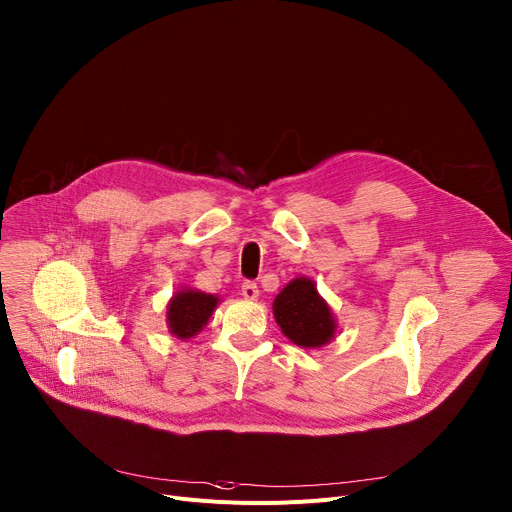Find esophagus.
Masks as SVG:
<instances>
[{
    "label": "esophagus",
    "mask_w": 512,
    "mask_h": 512,
    "mask_svg": "<svg viewBox=\"0 0 512 512\" xmlns=\"http://www.w3.org/2000/svg\"><path fill=\"white\" fill-rule=\"evenodd\" d=\"M241 294H243V298H247V300H257V296H259V288H257V284L255 282H243V286H241Z\"/></svg>",
    "instance_id": "34e87169"
}]
</instances>
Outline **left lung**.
<instances>
[{
    "label": "left lung",
    "instance_id": "1",
    "mask_svg": "<svg viewBox=\"0 0 512 512\" xmlns=\"http://www.w3.org/2000/svg\"><path fill=\"white\" fill-rule=\"evenodd\" d=\"M273 316L282 333L304 349H316L335 339L337 322L308 277H296L273 300Z\"/></svg>",
    "mask_w": 512,
    "mask_h": 512
}]
</instances>
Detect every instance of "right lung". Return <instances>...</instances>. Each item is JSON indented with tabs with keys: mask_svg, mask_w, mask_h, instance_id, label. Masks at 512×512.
Wrapping results in <instances>:
<instances>
[{
	"mask_svg": "<svg viewBox=\"0 0 512 512\" xmlns=\"http://www.w3.org/2000/svg\"><path fill=\"white\" fill-rule=\"evenodd\" d=\"M220 298L200 290H179L167 304V327L171 335L185 341L196 337L212 316Z\"/></svg>",
	"mask_w": 512,
	"mask_h": 512,
	"instance_id": "1",
	"label": "right lung"
}]
</instances>
